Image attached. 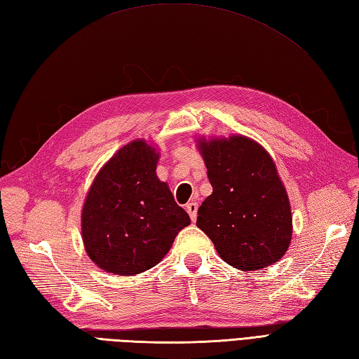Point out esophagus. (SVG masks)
I'll return each instance as SVG.
<instances>
[{"label": "esophagus", "instance_id": "1", "mask_svg": "<svg viewBox=\"0 0 359 359\" xmlns=\"http://www.w3.org/2000/svg\"><path fill=\"white\" fill-rule=\"evenodd\" d=\"M197 208H198V205L196 202L187 203V211H188L189 217H191V220H193V222H196V219H197Z\"/></svg>", "mask_w": 359, "mask_h": 359}]
</instances>
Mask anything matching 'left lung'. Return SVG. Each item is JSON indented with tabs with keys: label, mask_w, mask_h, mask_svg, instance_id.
Here are the masks:
<instances>
[{
	"label": "left lung",
	"mask_w": 359,
	"mask_h": 359,
	"mask_svg": "<svg viewBox=\"0 0 359 359\" xmlns=\"http://www.w3.org/2000/svg\"><path fill=\"white\" fill-rule=\"evenodd\" d=\"M197 147L212 187L197 211V226L237 269L278 262L292 238V212L269 153L245 136L202 137Z\"/></svg>",
	"instance_id": "1"
}]
</instances>
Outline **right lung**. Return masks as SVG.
I'll return each mask as SVG.
<instances>
[{
	"mask_svg": "<svg viewBox=\"0 0 359 359\" xmlns=\"http://www.w3.org/2000/svg\"><path fill=\"white\" fill-rule=\"evenodd\" d=\"M159 153L145 140L122 147L97 172L82 208L81 231L91 262L130 277L151 269L191 223L165 182Z\"/></svg>",
	"mask_w": 359,
	"mask_h": 359,
	"instance_id": "right-lung-1",
	"label": "right lung"
}]
</instances>
